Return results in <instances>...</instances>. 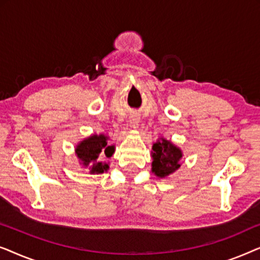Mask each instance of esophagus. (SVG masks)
Listing matches in <instances>:
<instances>
[{"label": "esophagus", "mask_w": 260, "mask_h": 260, "mask_svg": "<svg viewBox=\"0 0 260 260\" xmlns=\"http://www.w3.org/2000/svg\"><path fill=\"white\" fill-rule=\"evenodd\" d=\"M138 123H140V117L136 116V115H133L130 117V124L133 125L134 127H137Z\"/></svg>", "instance_id": "1"}]
</instances>
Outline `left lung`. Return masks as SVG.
Here are the masks:
<instances>
[{"instance_id": "8db88e82", "label": "left lung", "mask_w": 260, "mask_h": 260, "mask_svg": "<svg viewBox=\"0 0 260 260\" xmlns=\"http://www.w3.org/2000/svg\"><path fill=\"white\" fill-rule=\"evenodd\" d=\"M151 156V172L156 176L165 179L180 168L182 151L170 141H167L166 138H159L152 145Z\"/></svg>"}]
</instances>
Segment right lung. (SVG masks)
<instances>
[{
    "mask_svg": "<svg viewBox=\"0 0 260 260\" xmlns=\"http://www.w3.org/2000/svg\"><path fill=\"white\" fill-rule=\"evenodd\" d=\"M108 141L109 137L103 134L92 135L77 145L76 155L81 165L90 168L91 174H102L109 169V163L103 159L111 157L115 145H110Z\"/></svg>",
    "mask_w": 260,
    "mask_h": 260,
    "instance_id": "1",
    "label": "right lung"
}]
</instances>
